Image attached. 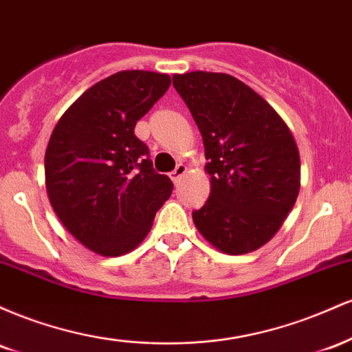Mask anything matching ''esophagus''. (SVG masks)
Here are the masks:
<instances>
[{
    "instance_id": "esophagus-1",
    "label": "esophagus",
    "mask_w": 352,
    "mask_h": 352,
    "mask_svg": "<svg viewBox=\"0 0 352 352\" xmlns=\"http://www.w3.org/2000/svg\"><path fill=\"white\" fill-rule=\"evenodd\" d=\"M185 173H187V167H185L184 164H179V165H177V167L173 168V170L170 172V179H172L173 182H175V184H179L180 179L185 175Z\"/></svg>"
}]
</instances>
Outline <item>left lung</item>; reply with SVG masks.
<instances>
[{"instance_id": "8db88e82", "label": "left lung", "mask_w": 352, "mask_h": 352, "mask_svg": "<svg viewBox=\"0 0 352 352\" xmlns=\"http://www.w3.org/2000/svg\"><path fill=\"white\" fill-rule=\"evenodd\" d=\"M204 139L210 197L192 218L220 252L243 254L272 240L300 192V153L285 120L223 72L173 76Z\"/></svg>"}]
</instances>
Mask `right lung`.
Returning a JSON list of instances; mask_svg holds the SVG:
<instances>
[{
  "instance_id": "1",
  "label": "right lung",
  "mask_w": 352,
  "mask_h": 352,
  "mask_svg": "<svg viewBox=\"0 0 352 352\" xmlns=\"http://www.w3.org/2000/svg\"><path fill=\"white\" fill-rule=\"evenodd\" d=\"M170 76L120 71L89 87L64 112L44 157L56 215L76 240L102 256L134 250L172 195L137 139V120L167 92Z\"/></svg>"
}]
</instances>
